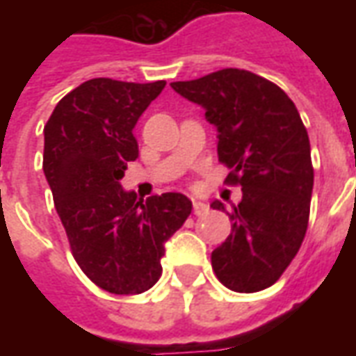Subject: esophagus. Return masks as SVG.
<instances>
[{
	"instance_id": "obj_1",
	"label": "esophagus",
	"mask_w": 356,
	"mask_h": 356,
	"mask_svg": "<svg viewBox=\"0 0 356 356\" xmlns=\"http://www.w3.org/2000/svg\"><path fill=\"white\" fill-rule=\"evenodd\" d=\"M209 206L206 202H200V200H193V211L194 216H204V213H208Z\"/></svg>"
}]
</instances>
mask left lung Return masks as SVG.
I'll use <instances>...</instances> for the list:
<instances>
[{
    "label": "left lung",
    "instance_id": "8db88e82",
    "mask_svg": "<svg viewBox=\"0 0 356 356\" xmlns=\"http://www.w3.org/2000/svg\"><path fill=\"white\" fill-rule=\"evenodd\" d=\"M171 88L206 110L219 162L231 170L227 181L242 186L232 231L213 250L211 267L229 290H265L296 257L309 223L314 173L298 108L273 81L238 68ZM211 208L225 204L213 200Z\"/></svg>",
    "mask_w": 356,
    "mask_h": 356
}]
</instances>
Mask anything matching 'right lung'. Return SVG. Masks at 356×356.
<instances>
[{
    "label": "right lung",
    "instance_id": "1",
    "mask_svg": "<svg viewBox=\"0 0 356 356\" xmlns=\"http://www.w3.org/2000/svg\"><path fill=\"white\" fill-rule=\"evenodd\" d=\"M165 81L95 78L63 97L43 129V173L74 259L102 290L135 296L162 275L165 242L193 211L181 193L137 200L120 185L139 156L133 127Z\"/></svg>",
    "mask_w": 356,
    "mask_h": 356
}]
</instances>
